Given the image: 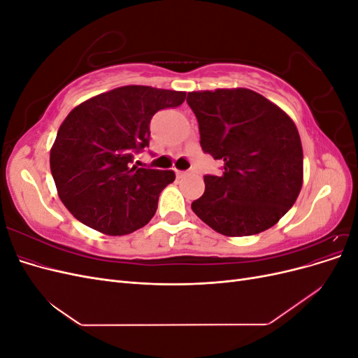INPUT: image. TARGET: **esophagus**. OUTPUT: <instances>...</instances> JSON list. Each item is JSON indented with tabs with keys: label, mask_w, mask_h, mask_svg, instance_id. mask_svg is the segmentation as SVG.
<instances>
[{
	"label": "esophagus",
	"mask_w": 358,
	"mask_h": 358,
	"mask_svg": "<svg viewBox=\"0 0 358 358\" xmlns=\"http://www.w3.org/2000/svg\"><path fill=\"white\" fill-rule=\"evenodd\" d=\"M176 175H178L179 178H183V176H188V175H191V171H189V170H185V171H182V170H176Z\"/></svg>",
	"instance_id": "1"
}]
</instances>
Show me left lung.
Segmentation results:
<instances>
[{
    "label": "left lung",
    "instance_id": "left-lung-1",
    "mask_svg": "<svg viewBox=\"0 0 358 358\" xmlns=\"http://www.w3.org/2000/svg\"><path fill=\"white\" fill-rule=\"evenodd\" d=\"M200 145L224 161L220 176H204L191 204L210 229L229 237L262 233L296 203L303 185V149L294 121L266 96L246 88L194 91Z\"/></svg>",
    "mask_w": 358,
    "mask_h": 358
}]
</instances>
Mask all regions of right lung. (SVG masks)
Masks as SVG:
<instances>
[{
    "label": "right lung",
    "instance_id": "right-lung-1",
    "mask_svg": "<svg viewBox=\"0 0 358 358\" xmlns=\"http://www.w3.org/2000/svg\"><path fill=\"white\" fill-rule=\"evenodd\" d=\"M185 95L127 85L92 96L67 115L50 149V171L76 220L109 236L129 234L152 220L159 192L176 175L138 169L133 154L149 146L152 116L180 106Z\"/></svg>",
    "mask_w": 358,
    "mask_h": 358
}]
</instances>
